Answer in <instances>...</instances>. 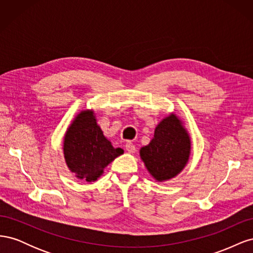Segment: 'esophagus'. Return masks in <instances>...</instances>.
<instances>
[{"label":"esophagus","mask_w":253,"mask_h":253,"mask_svg":"<svg viewBox=\"0 0 253 253\" xmlns=\"http://www.w3.org/2000/svg\"><path fill=\"white\" fill-rule=\"evenodd\" d=\"M126 151L128 152V153H135L136 152V147H135V144L133 143V142H131V141H128V142H126Z\"/></svg>","instance_id":"34e87169"}]
</instances>
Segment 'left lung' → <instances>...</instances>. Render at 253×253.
I'll return each instance as SVG.
<instances>
[{"label":"left lung","instance_id":"1","mask_svg":"<svg viewBox=\"0 0 253 253\" xmlns=\"http://www.w3.org/2000/svg\"><path fill=\"white\" fill-rule=\"evenodd\" d=\"M191 141L188 132L175 114L156 126L151 142L140 149V157L157 181L175 177L188 163Z\"/></svg>","mask_w":253,"mask_h":253}]
</instances>
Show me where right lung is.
I'll use <instances>...</instances> for the list:
<instances>
[{"instance_id":"1","label":"right lung","mask_w":253,"mask_h":253,"mask_svg":"<svg viewBox=\"0 0 253 253\" xmlns=\"http://www.w3.org/2000/svg\"><path fill=\"white\" fill-rule=\"evenodd\" d=\"M63 152L68 169L77 178L89 182L97 180L106 166L124 154V150L115 149L105 138L90 111H82L68 127Z\"/></svg>"}]
</instances>
